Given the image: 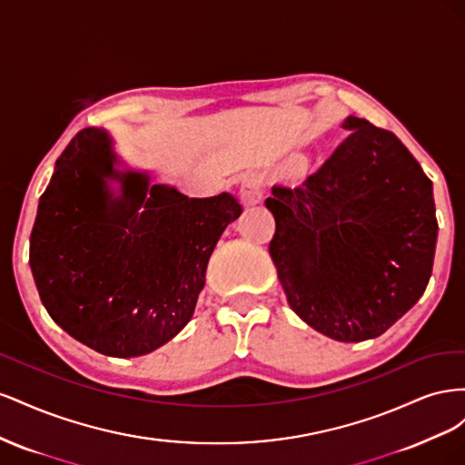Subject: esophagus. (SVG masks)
<instances>
[{"mask_svg": "<svg viewBox=\"0 0 465 465\" xmlns=\"http://www.w3.org/2000/svg\"><path fill=\"white\" fill-rule=\"evenodd\" d=\"M241 198L246 205H258L263 200V178L258 173H248L241 180Z\"/></svg>", "mask_w": 465, "mask_h": 465, "instance_id": "obj_1", "label": "esophagus"}]
</instances>
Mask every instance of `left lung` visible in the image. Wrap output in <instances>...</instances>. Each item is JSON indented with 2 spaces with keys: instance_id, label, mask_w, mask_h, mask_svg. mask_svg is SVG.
<instances>
[{
  "instance_id": "left-lung-1",
  "label": "left lung",
  "mask_w": 465,
  "mask_h": 465,
  "mask_svg": "<svg viewBox=\"0 0 465 465\" xmlns=\"http://www.w3.org/2000/svg\"><path fill=\"white\" fill-rule=\"evenodd\" d=\"M351 130L314 174L279 182L270 254L289 306L337 341L382 335L425 292L436 224L432 182L388 130L347 116Z\"/></svg>"
}]
</instances>
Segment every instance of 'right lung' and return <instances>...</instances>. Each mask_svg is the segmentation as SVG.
Listing matches in <instances>:
<instances>
[{
	"instance_id": "right-lung-1",
	"label": "right lung",
	"mask_w": 465,
	"mask_h": 465,
	"mask_svg": "<svg viewBox=\"0 0 465 465\" xmlns=\"http://www.w3.org/2000/svg\"><path fill=\"white\" fill-rule=\"evenodd\" d=\"M104 130H81L55 161L31 232V270L52 320L108 357L159 349L190 322L207 262L242 207L188 198L116 168ZM108 179L121 182L114 196Z\"/></svg>"
}]
</instances>
